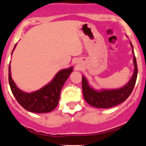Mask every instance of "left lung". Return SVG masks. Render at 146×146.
Returning a JSON list of instances; mask_svg holds the SVG:
<instances>
[{
	"mask_svg": "<svg viewBox=\"0 0 146 146\" xmlns=\"http://www.w3.org/2000/svg\"><path fill=\"white\" fill-rule=\"evenodd\" d=\"M133 55L135 69L131 79L123 87L116 89H102L97 91L89 86L87 79L82 76V88L84 99L90 105L98 108H110L123 102L131 94L137 76V66L134 53L133 46L130 42Z\"/></svg>",
	"mask_w": 146,
	"mask_h": 146,
	"instance_id": "obj_1",
	"label": "left lung"
}]
</instances>
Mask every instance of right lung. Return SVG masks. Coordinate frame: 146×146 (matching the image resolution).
<instances>
[{
	"mask_svg": "<svg viewBox=\"0 0 146 146\" xmlns=\"http://www.w3.org/2000/svg\"><path fill=\"white\" fill-rule=\"evenodd\" d=\"M17 44L13 49H15ZM12 51V52H13ZM11 52V54H12ZM73 71V66L59 71L48 84L38 91L26 93L20 90L11 78V67L9 66V82L11 92L18 103L24 109L32 113H44L53 110L58 104L60 91Z\"/></svg>",
	"mask_w": 146,
	"mask_h": 146,
	"instance_id": "add662e5",
	"label": "right lung"
}]
</instances>
